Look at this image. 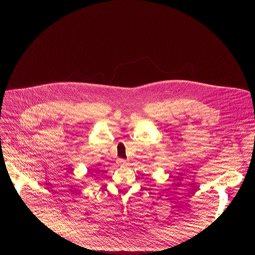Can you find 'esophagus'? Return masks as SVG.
Returning a JSON list of instances; mask_svg holds the SVG:
<instances>
[{"label": "esophagus", "instance_id": "34e87169", "mask_svg": "<svg viewBox=\"0 0 255 255\" xmlns=\"http://www.w3.org/2000/svg\"><path fill=\"white\" fill-rule=\"evenodd\" d=\"M118 163L121 164V165H124L126 163V161H125V160H123V159H118Z\"/></svg>", "mask_w": 255, "mask_h": 255}]
</instances>
